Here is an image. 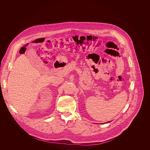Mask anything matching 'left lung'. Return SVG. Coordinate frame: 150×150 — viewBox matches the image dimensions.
Here are the masks:
<instances>
[{"instance_id":"1","label":"left lung","mask_w":150,"mask_h":150,"mask_svg":"<svg viewBox=\"0 0 150 150\" xmlns=\"http://www.w3.org/2000/svg\"><path fill=\"white\" fill-rule=\"evenodd\" d=\"M112 120L107 121V122H103V123H97V124H106V123H108V122H111V121H112ZM94 124H96V123H94Z\"/></svg>"}]
</instances>
